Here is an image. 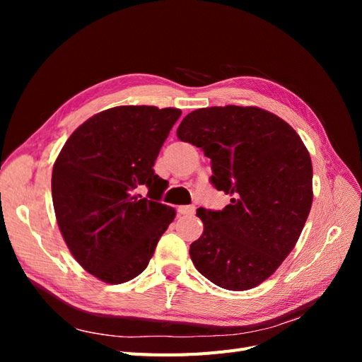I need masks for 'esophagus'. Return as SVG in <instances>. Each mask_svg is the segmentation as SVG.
<instances>
[{
    "label": "esophagus",
    "instance_id": "obj_1",
    "mask_svg": "<svg viewBox=\"0 0 362 362\" xmlns=\"http://www.w3.org/2000/svg\"><path fill=\"white\" fill-rule=\"evenodd\" d=\"M194 210H196L194 205H182L178 208V211L181 214H194Z\"/></svg>",
    "mask_w": 362,
    "mask_h": 362
}]
</instances>
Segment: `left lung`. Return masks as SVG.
<instances>
[{"mask_svg": "<svg viewBox=\"0 0 362 362\" xmlns=\"http://www.w3.org/2000/svg\"><path fill=\"white\" fill-rule=\"evenodd\" d=\"M211 160V184L231 196L222 211L198 208L202 235L190 258L216 286L245 291L293 250L313 204V164L299 134L258 107H208L177 129Z\"/></svg>", "mask_w": 362, "mask_h": 362, "instance_id": "1", "label": "left lung"}]
</instances>
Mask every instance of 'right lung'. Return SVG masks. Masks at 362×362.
Masks as SVG:
<instances>
[{"label": "right lung", "mask_w": 362, "mask_h": 362, "mask_svg": "<svg viewBox=\"0 0 362 362\" xmlns=\"http://www.w3.org/2000/svg\"><path fill=\"white\" fill-rule=\"evenodd\" d=\"M180 108L120 105L76 128L54 163L51 190L60 233L80 266L107 284L140 275L175 210L154 172ZM146 187L148 196L139 193Z\"/></svg>", "instance_id": "right-lung-1"}]
</instances>
